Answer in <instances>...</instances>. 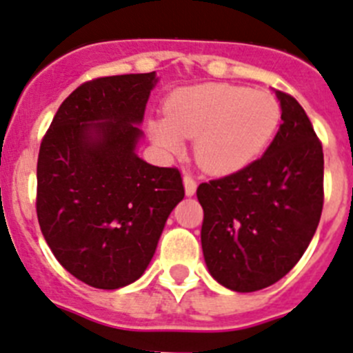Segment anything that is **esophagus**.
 <instances>
[{"mask_svg":"<svg viewBox=\"0 0 353 353\" xmlns=\"http://www.w3.org/2000/svg\"><path fill=\"white\" fill-rule=\"evenodd\" d=\"M183 183H184V192H186V195L188 196H193L196 192V181L193 179L190 174H184L183 177Z\"/></svg>","mask_w":353,"mask_h":353,"instance_id":"1","label":"esophagus"}]
</instances>
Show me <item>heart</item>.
<instances>
[{"label":"heart","mask_w":353,"mask_h":353,"mask_svg":"<svg viewBox=\"0 0 353 353\" xmlns=\"http://www.w3.org/2000/svg\"><path fill=\"white\" fill-rule=\"evenodd\" d=\"M281 119L279 103L268 91L244 85H188L165 101V121L149 123L154 144L179 153L183 139H196L195 158L212 174H232L268 148Z\"/></svg>","instance_id":"heart-1"}]
</instances>
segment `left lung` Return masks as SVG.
Listing matches in <instances>:
<instances>
[{
	"instance_id": "obj_1",
	"label": "left lung",
	"mask_w": 353,
	"mask_h": 353,
	"mask_svg": "<svg viewBox=\"0 0 353 353\" xmlns=\"http://www.w3.org/2000/svg\"><path fill=\"white\" fill-rule=\"evenodd\" d=\"M281 125L263 157L202 183V252L212 278L234 292H256L299 262L323 208V151L299 101L276 91Z\"/></svg>"
}]
</instances>
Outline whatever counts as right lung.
Listing matches in <instances>:
<instances>
[{
    "label": "right lung",
    "instance_id": "1",
    "mask_svg": "<svg viewBox=\"0 0 353 353\" xmlns=\"http://www.w3.org/2000/svg\"><path fill=\"white\" fill-rule=\"evenodd\" d=\"M157 74L93 79L70 94L40 144L37 216L63 268L103 290L144 274L184 196L177 169L137 157Z\"/></svg>",
    "mask_w": 353,
    "mask_h": 353
}]
</instances>
